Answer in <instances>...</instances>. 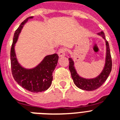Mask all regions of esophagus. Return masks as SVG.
Segmentation results:
<instances>
[{
	"instance_id": "esophagus-1",
	"label": "esophagus",
	"mask_w": 120,
	"mask_h": 120,
	"mask_svg": "<svg viewBox=\"0 0 120 120\" xmlns=\"http://www.w3.org/2000/svg\"><path fill=\"white\" fill-rule=\"evenodd\" d=\"M65 49L64 48H61L59 49V50L58 52V54L60 57H63L65 55Z\"/></svg>"
}]
</instances>
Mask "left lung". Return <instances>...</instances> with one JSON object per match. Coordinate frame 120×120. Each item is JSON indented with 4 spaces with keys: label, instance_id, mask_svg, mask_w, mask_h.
<instances>
[{
    "label": "left lung",
    "instance_id": "8db88e82",
    "mask_svg": "<svg viewBox=\"0 0 120 120\" xmlns=\"http://www.w3.org/2000/svg\"><path fill=\"white\" fill-rule=\"evenodd\" d=\"M98 35L101 36L105 40L106 45V53L105 64L101 73L93 79H85L82 77L77 74L74 65V61L71 58H68L69 60V70L71 73L72 79L76 86L79 88L86 91H93L101 86L108 79V76L112 70V59L110 53L109 43L105 39V34L103 31L98 33Z\"/></svg>",
    "mask_w": 120,
    "mask_h": 120
}]
</instances>
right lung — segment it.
<instances>
[{
  "label": "right lung",
  "mask_w": 120,
  "mask_h": 120,
  "mask_svg": "<svg viewBox=\"0 0 120 120\" xmlns=\"http://www.w3.org/2000/svg\"><path fill=\"white\" fill-rule=\"evenodd\" d=\"M32 18L30 17L24 20L15 32L11 49V65L14 79L19 85L32 93H38L44 91L50 86L53 80L52 73L57 65L59 56L56 53L47 55L38 65L30 69L25 68L18 62L15 45L24 24Z\"/></svg>",
  "instance_id": "right-lung-1"
}]
</instances>
